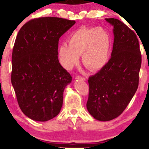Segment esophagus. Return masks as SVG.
Here are the masks:
<instances>
[{
	"label": "esophagus",
	"mask_w": 149,
	"mask_h": 149,
	"mask_svg": "<svg viewBox=\"0 0 149 149\" xmlns=\"http://www.w3.org/2000/svg\"><path fill=\"white\" fill-rule=\"evenodd\" d=\"M76 79H78V80H82V81H85L86 79L83 77H81V76H77L76 77Z\"/></svg>",
	"instance_id": "1"
}]
</instances>
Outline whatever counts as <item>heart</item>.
I'll return each mask as SVG.
<instances>
[{"instance_id":"heart-1","label":"heart","mask_w":149,"mask_h":149,"mask_svg":"<svg viewBox=\"0 0 149 149\" xmlns=\"http://www.w3.org/2000/svg\"><path fill=\"white\" fill-rule=\"evenodd\" d=\"M68 43L59 48L61 63L68 70L79 62L81 55L84 66L91 71L100 70L109 62L111 39L103 28H79L71 34Z\"/></svg>"}]
</instances>
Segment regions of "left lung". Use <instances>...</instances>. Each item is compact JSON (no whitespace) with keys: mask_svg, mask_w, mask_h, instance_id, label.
I'll return each instance as SVG.
<instances>
[{"mask_svg":"<svg viewBox=\"0 0 149 149\" xmlns=\"http://www.w3.org/2000/svg\"><path fill=\"white\" fill-rule=\"evenodd\" d=\"M106 20L113 26L111 58L99 72L89 77L87 109L94 119L111 121L123 113L139 83L142 56L133 30L115 18Z\"/></svg>","mask_w":149,"mask_h":149,"instance_id":"left-lung-1","label":"left lung"}]
</instances>
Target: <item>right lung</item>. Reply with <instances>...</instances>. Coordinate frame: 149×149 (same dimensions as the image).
Returning a JSON list of instances; mask_svg holds the SVG:
<instances>
[{
	"label": "right lung",
	"mask_w": 149,
	"mask_h": 149,
	"mask_svg": "<svg viewBox=\"0 0 149 149\" xmlns=\"http://www.w3.org/2000/svg\"><path fill=\"white\" fill-rule=\"evenodd\" d=\"M74 20L35 18L21 28L12 52L11 83L19 107L34 121L56 117L72 77L58 60L59 39Z\"/></svg>",
	"instance_id": "1"
}]
</instances>
